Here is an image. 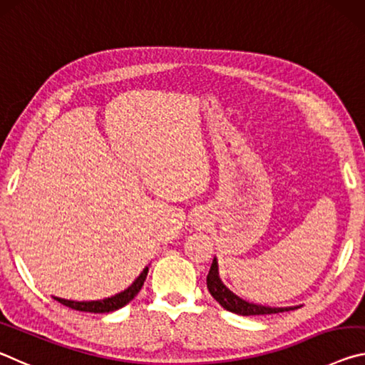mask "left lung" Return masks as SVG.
<instances>
[{"label": "left lung", "instance_id": "8db88e82", "mask_svg": "<svg viewBox=\"0 0 365 365\" xmlns=\"http://www.w3.org/2000/svg\"><path fill=\"white\" fill-rule=\"evenodd\" d=\"M207 288L210 291V294L215 297V301L220 302V306L223 309L235 312L237 315H267V314H278V312H288V310L299 309L301 306L294 307H270V306H262V304H254L241 299L236 296L231 289L226 288L223 284L222 278L218 273V260L215 257L210 267V272L207 274Z\"/></svg>", "mask_w": 365, "mask_h": 365}]
</instances>
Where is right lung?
Instances as JSON below:
<instances>
[{"instance_id": "right-lung-1", "label": "right lung", "mask_w": 365, "mask_h": 365, "mask_svg": "<svg viewBox=\"0 0 365 365\" xmlns=\"http://www.w3.org/2000/svg\"><path fill=\"white\" fill-rule=\"evenodd\" d=\"M147 273H148V267L143 268L142 273L134 279V283L130 284L129 288H126L121 292H118V294H115V296L105 297V299H100V301H71V299H63V297H55V296H53V299L61 302L66 307L81 310V312L108 314V312H113V310L124 307L126 304H129L134 299V297L137 296V292H139L143 286V282H145Z\"/></svg>"}]
</instances>
